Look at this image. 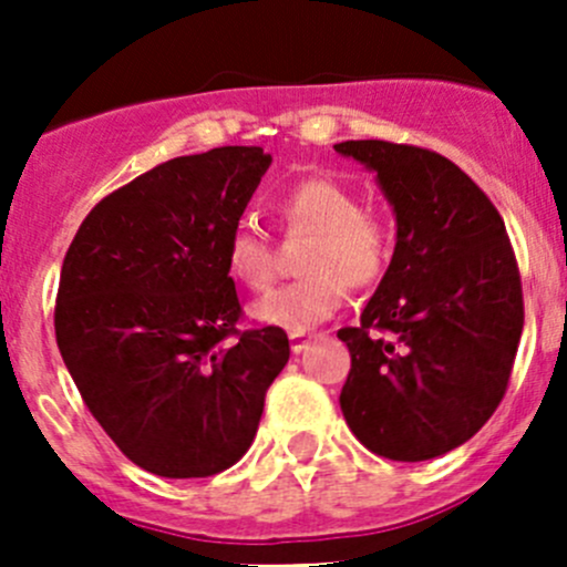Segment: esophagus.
<instances>
[{
	"label": "esophagus",
	"mask_w": 567,
	"mask_h": 567,
	"mask_svg": "<svg viewBox=\"0 0 567 567\" xmlns=\"http://www.w3.org/2000/svg\"><path fill=\"white\" fill-rule=\"evenodd\" d=\"M310 342H312V337L305 334V331H296V334H290V348H293V353H305Z\"/></svg>",
	"instance_id": "34e87169"
}]
</instances>
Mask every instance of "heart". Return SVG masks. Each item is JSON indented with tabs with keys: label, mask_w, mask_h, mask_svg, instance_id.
<instances>
[{
	"label": "heart",
	"mask_w": 567,
	"mask_h": 567,
	"mask_svg": "<svg viewBox=\"0 0 567 567\" xmlns=\"http://www.w3.org/2000/svg\"><path fill=\"white\" fill-rule=\"evenodd\" d=\"M288 236H310L299 255L301 279L271 290L251 305L266 326L307 331L342 305V285L373 288L390 268L394 230L390 219L362 208V199L334 177H305L274 205ZM225 268L241 288L266 290L274 279V249L257 227H233L225 241Z\"/></svg>",
	"instance_id": "1"
}]
</instances>
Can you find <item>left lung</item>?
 I'll return each mask as SVG.
<instances>
[{"label": "left lung", "mask_w": 567, "mask_h": 567, "mask_svg": "<svg viewBox=\"0 0 567 567\" xmlns=\"http://www.w3.org/2000/svg\"><path fill=\"white\" fill-rule=\"evenodd\" d=\"M373 169L398 221L394 255L359 326L340 409L390 461H427L474 436L511 381L524 329L522 277L483 188L439 153L384 140L334 145Z\"/></svg>", "instance_id": "8db88e82"}]
</instances>
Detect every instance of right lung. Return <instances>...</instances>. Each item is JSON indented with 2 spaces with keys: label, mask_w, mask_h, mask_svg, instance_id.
<instances>
[{
  "label": "right lung",
  "mask_w": 567,
  "mask_h": 567,
  "mask_svg": "<svg viewBox=\"0 0 567 567\" xmlns=\"http://www.w3.org/2000/svg\"><path fill=\"white\" fill-rule=\"evenodd\" d=\"M262 147L181 156L101 199L62 260V362L120 453L158 477H210L247 453L290 357L238 329L225 241L266 175Z\"/></svg>",
  "instance_id": "add662e5"
}]
</instances>
